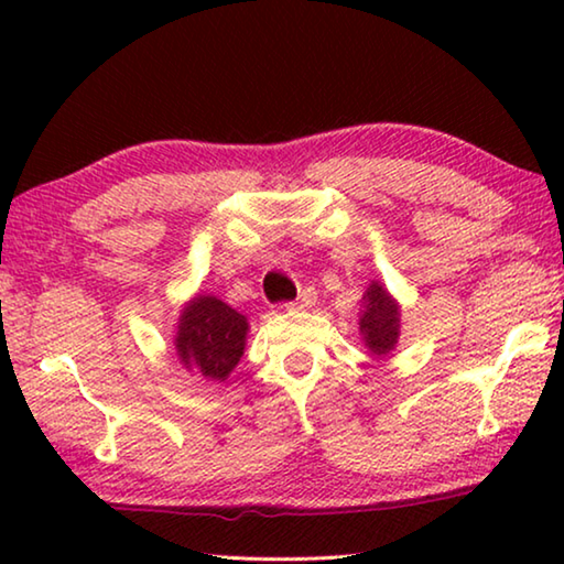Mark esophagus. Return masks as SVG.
<instances>
[{
    "mask_svg": "<svg viewBox=\"0 0 564 564\" xmlns=\"http://www.w3.org/2000/svg\"><path fill=\"white\" fill-rule=\"evenodd\" d=\"M316 301H318V293H316V289H303L299 299H295L293 303L285 305V308H291V311H293V308H301V311H305V308H311V305L316 303Z\"/></svg>",
    "mask_w": 564,
    "mask_h": 564,
    "instance_id": "esophagus-1",
    "label": "esophagus"
}]
</instances>
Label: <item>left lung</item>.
Wrapping results in <instances>:
<instances>
[{"instance_id": "obj_1", "label": "left lung", "mask_w": 564, "mask_h": 564, "mask_svg": "<svg viewBox=\"0 0 564 564\" xmlns=\"http://www.w3.org/2000/svg\"><path fill=\"white\" fill-rule=\"evenodd\" d=\"M360 338L370 356L386 358L395 350L400 338V303L390 295L386 283L370 281L360 299Z\"/></svg>"}]
</instances>
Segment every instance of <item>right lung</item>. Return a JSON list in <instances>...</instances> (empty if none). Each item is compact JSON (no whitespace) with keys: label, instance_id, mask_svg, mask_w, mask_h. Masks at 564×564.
I'll return each instance as SVG.
<instances>
[{"label":"right lung","instance_id":"1","mask_svg":"<svg viewBox=\"0 0 564 564\" xmlns=\"http://www.w3.org/2000/svg\"><path fill=\"white\" fill-rule=\"evenodd\" d=\"M246 336V316L212 293H196L178 313L174 346L191 376L224 383L243 356Z\"/></svg>","mask_w":564,"mask_h":564}]
</instances>
